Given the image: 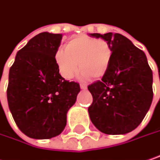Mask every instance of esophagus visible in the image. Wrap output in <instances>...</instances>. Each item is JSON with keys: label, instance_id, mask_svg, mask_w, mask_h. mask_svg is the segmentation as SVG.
I'll return each instance as SVG.
<instances>
[{"label": "esophagus", "instance_id": "1", "mask_svg": "<svg viewBox=\"0 0 160 160\" xmlns=\"http://www.w3.org/2000/svg\"><path fill=\"white\" fill-rule=\"evenodd\" d=\"M80 86V89H87V85H86V84H83V83H81Z\"/></svg>", "mask_w": 160, "mask_h": 160}]
</instances>
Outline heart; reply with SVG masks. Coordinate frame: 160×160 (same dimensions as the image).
<instances>
[{
  "mask_svg": "<svg viewBox=\"0 0 160 160\" xmlns=\"http://www.w3.org/2000/svg\"><path fill=\"white\" fill-rule=\"evenodd\" d=\"M113 59L110 43L87 35L74 36L68 41L64 49L55 52L54 61L58 71L65 79H72L81 69L82 79H101L108 73Z\"/></svg>",
  "mask_w": 160,
  "mask_h": 160,
  "instance_id": "heart-1",
  "label": "heart"
}]
</instances>
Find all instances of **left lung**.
I'll list each match as a JSON object with an SVG mask.
<instances>
[{
  "mask_svg": "<svg viewBox=\"0 0 160 160\" xmlns=\"http://www.w3.org/2000/svg\"><path fill=\"white\" fill-rule=\"evenodd\" d=\"M111 44L113 59L108 73L88 89L93 125L108 135H123L143 120L153 99V75L145 53L119 33H89Z\"/></svg>",
  "mask_w": 160,
  "mask_h": 160,
  "instance_id": "1",
  "label": "left lung"
}]
</instances>
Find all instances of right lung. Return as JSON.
<instances>
[{
	"label": "right lung",
	"mask_w": 160,
	"mask_h": 160,
	"mask_svg": "<svg viewBox=\"0 0 160 160\" xmlns=\"http://www.w3.org/2000/svg\"><path fill=\"white\" fill-rule=\"evenodd\" d=\"M62 34L45 32L17 52L9 72L7 99L15 123L26 136L47 139L60 135L80 84L62 78L54 61Z\"/></svg>",
	"instance_id": "1"
}]
</instances>
